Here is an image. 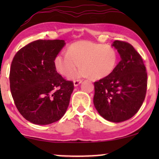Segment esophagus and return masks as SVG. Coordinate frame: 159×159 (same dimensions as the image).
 <instances>
[{"label":"esophagus","instance_id":"esophagus-1","mask_svg":"<svg viewBox=\"0 0 159 159\" xmlns=\"http://www.w3.org/2000/svg\"><path fill=\"white\" fill-rule=\"evenodd\" d=\"M82 81V80H75V81H74V85H75V87L78 86L80 83H81Z\"/></svg>","mask_w":159,"mask_h":159}]
</instances>
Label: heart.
<instances>
[{
	"label": "heart",
	"instance_id": "b5f03b06",
	"mask_svg": "<svg viewBox=\"0 0 159 159\" xmlns=\"http://www.w3.org/2000/svg\"><path fill=\"white\" fill-rule=\"evenodd\" d=\"M119 61L116 50L111 46L89 40H80L69 45L68 51H63L54 58V66L60 75L70 79L91 76L100 80L109 76ZM84 67L77 73H72L80 64Z\"/></svg>",
	"mask_w": 159,
	"mask_h": 159
}]
</instances>
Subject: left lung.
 Here are the masks:
<instances>
[{
  "instance_id": "left-lung-1",
  "label": "left lung",
  "mask_w": 159,
  "mask_h": 159,
  "mask_svg": "<svg viewBox=\"0 0 159 159\" xmlns=\"http://www.w3.org/2000/svg\"><path fill=\"white\" fill-rule=\"evenodd\" d=\"M121 61L109 76L95 82L93 103L106 120L121 122L132 118L140 109L147 91V71L143 58L133 46L115 40Z\"/></svg>"
}]
</instances>
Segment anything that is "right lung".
I'll use <instances>...</instances> for the list:
<instances>
[{
  "mask_svg": "<svg viewBox=\"0 0 159 159\" xmlns=\"http://www.w3.org/2000/svg\"><path fill=\"white\" fill-rule=\"evenodd\" d=\"M64 40H38L14 56L9 74L13 99L24 118L35 125L59 120L68 108L72 81L65 80L54 66V58Z\"/></svg>",
  "mask_w": 159,
  "mask_h": 159,
  "instance_id": "right-lung-1",
  "label": "right lung"
}]
</instances>
